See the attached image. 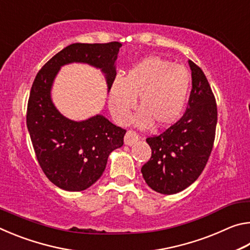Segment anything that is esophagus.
<instances>
[{
  "mask_svg": "<svg viewBox=\"0 0 250 250\" xmlns=\"http://www.w3.org/2000/svg\"><path fill=\"white\" fill-rule=\"evenodd\" d=\"M139 140V134L135 132V131L129 130L126 131V133L125 135V143L126 146H132L134 142H137Z\"/></svg>",
  "mask_w": 250,
  "mask_h": 250,
  "instance_id": "1",
  "label": "esophagus"
}]
</instances>
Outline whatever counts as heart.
Wrapping results in <instances>:
<instances>
[{
	"label": "heart",
	"instance_id": "1",
	"mask_svg": "<svg viewBox=\"0 0 250 250\" xmlns=\"http://www.w3.org/2000/svg\"><path fill=\"white\" fill-rule=\"evenodd\" d=\"M191 87V76L182 65L159 56L142 59L125 76L117 75L109 87L108 103L112 117L119 124H125L135 107L139 126H168L183 112Z\"/></svg>",
	"mask_w": 250,
	"mask_h": 250
}]
</instances>
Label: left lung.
Instances as JSON below:
<instances>
[{"mask_svg": "<svg viewBox=\"0 0 250 250\" xmlns=\"http://www.w3.org/2000/svg\"><path fill=\"white\" fill-rule=\"evenodd\" d=\"M192 90L181 119L159 135L146 138L152 154L141 172L153 191L171 195L194 183L213 149L217 124L216 100L203 70L188 61Z\"/></svg>", "mask_w": 250, "mask_h": 250, "instance_id": "obj_1", "label": "left lung"}]
</instances>
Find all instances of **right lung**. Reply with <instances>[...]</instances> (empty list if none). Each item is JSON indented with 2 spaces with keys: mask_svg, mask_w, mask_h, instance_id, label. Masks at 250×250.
<instances>
[{
  "mask_svg": "<svg viewBox=\"0 0 250 250\" xmlns=\"http://www.w3.org/2000/svg\"><path fill=\"white\" fill-rule=\"evenodd\" d=\"M121 46L119 42L71 44L50 58L34 79L27 104V129L42 170L65 191H83L97 182L109 154L124 146L126 131L101 115L83 121L67 119L50 98L53 82L62 66L83 62L101 69L109 90L117 75Z\"/></svg>",
  "mask_w": 250,
  "mask_h": 250,
  "instance_id": "add662e5",
  "label": "right lung"
}]
</instances>
